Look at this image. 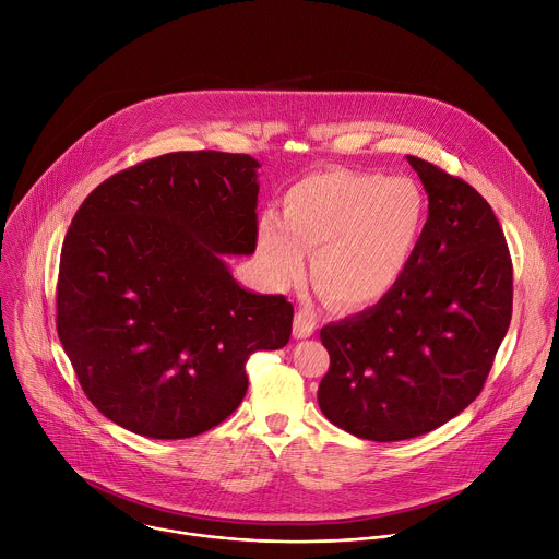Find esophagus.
<instances>
[{"instance_id": "obj_1", "label": "esophagus", "mask_w": 559, "mask_h": 559, "mask_svg": "<svg viewBox=\"0 0 559 559\" xmlns=\"http://www.w3.org/2000/svg\"><path fill=\"white\" fill-rule=\"evenodd\" d=\"M316 330L313 313L309 309H298L294 316V338H309Z\"/></svg>"}]
</instances>
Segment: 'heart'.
<instances>
[{
  "label": "heart",
  "mask_w": 559,
  "mask_h": 559,
  "mask_svg": "<svg viewBox=\"0 0 559 559\" xmlns=\"http://www.w3.org/2000/svg\"><path fill=\"white\" fill-rule=\"evenodd\" d=\"M427 203L416 181L343 168L311 173L283 201V218L259 221L257 250L274 285L313 276L343 307L384 298L409 267L423 238Z\"/></svg>",
  "instance_id": "b5f03b06"
}]
</instances>
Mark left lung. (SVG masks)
I'll use <instances>...</instances> for the list:
<instances>
[{
  "label": "left lung",
  "instance_id": "left-lung-1",
  "mask_svg": "<svg viewBox=\"0 0 559 559\" xmlns=\"http://www.w3.org/2000/svg\"><path fill=\"white\" fill-rule=\"evenodd\" d=\"M427 197L418 250L373 307L321 330L330 371L318 405L336 427L373 442L438 429L483 391L513 309L504 231L483 194L407 156Z\"/></svg>",
  "mask_w": 559,
  "mask_h": 559
}]
</instances>
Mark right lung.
<instances>
[{
	"instance_id": "add662e5",
	"label": "right lung",
	"mask_w": 559,
	"mask_h": 559,
	"mask_svg": "<svg viewBox=\"0 0 559 559\" xmlns=\"http://www.w3.org/2000/svg\"><path fill=\"white\" fill-rule=\"evenodd\" d=\"M259 168L250 154L173 152L112 175L76 210L57 334L119 427L199 436L241 405L248 358L287 345L292 302L243 289L225 263L257 250Z\"/></svg>"
}]
</instances>
